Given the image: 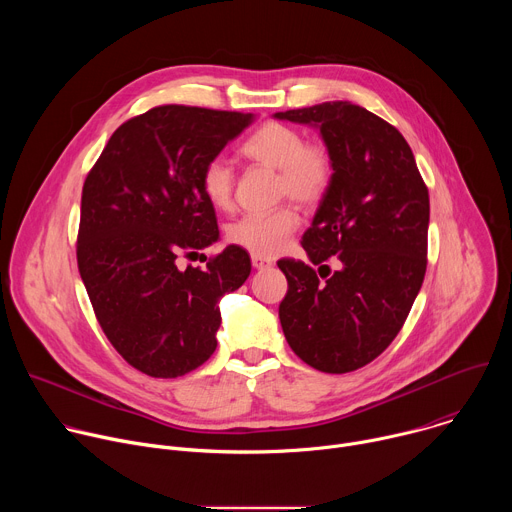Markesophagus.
Here are the masks:
<instances>
[{
  "mask_svg": "<svg viewBox=\"0 0 512 512\" xmlns=\"http://www.w3.org/2000/svg\"><path fill=\"white\" fill-rule=\"evenodd\" d=\"M251 263L255 269H269L273 265V259L263 257V255H251Z\"/></svg>",
  "mask_w": 512,
  "mask_h": 512,
  "instance_id": "1",
  "label": "esophagus"
}]
</instances>
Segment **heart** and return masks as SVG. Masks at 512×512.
I'll list each match as a JSON object with an SVG mask.
<instances>
[{"instance_id": "b5f03b06", "label": "heart", "mask_w": 512, "mask_h": 512, "mask_svg": "<svg viewBox=\"0 0 512 512\" xmlns=\"http://www.w3.org/2000/svg\"><path fill=\"white\" fill-rule=\"evenodd\" d=\"M251 162L279 170L277 190L302 204L318 202L332 182V158L318 143H306L300 129L269 121L253 131L241 148ZM202 194L214 208L233 202L235 176L227 162L212 160L202 170ZM300 227V214L291 206L271 212H249L229 227V239L253 255L271 257L285 249Z\"/></svg>"}]
</instances>
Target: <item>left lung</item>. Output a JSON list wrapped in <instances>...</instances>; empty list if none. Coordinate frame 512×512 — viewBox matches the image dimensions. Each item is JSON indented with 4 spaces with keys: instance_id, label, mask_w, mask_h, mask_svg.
<instances>
[{
    "instance_id": "obj_1",
    "label": "left lung",
    "mask_w": 512,
    "mask_h": 512,
    "mask_svg": "<svg viewBox=\"0 0 512 512\" xmlns=\"http://www.w3.org/2000/svg\"><path fill=\"white\" fill-rule=\"evenodd\" d=\"M310 125L332 158V182L302 247L281 259L287 294L279 320L287 344L310 367L342 375L375 360L399 334L427 265L429 194L405 137L350 101L279 111ZM330 256L339 269L321 263Z\"/></svg>"
}]
</instances>
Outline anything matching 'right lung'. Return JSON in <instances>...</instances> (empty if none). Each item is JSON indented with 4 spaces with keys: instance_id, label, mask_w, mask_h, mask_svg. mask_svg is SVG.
Returning a JSON list of instances; mask_svg holds the SVG:
<instances>
[{
    "instance_id": "1",
    "label": "right lung",
    "mask_w": 512,
    "mask_h": 512,
    "mask_svg": "<svg viewBox=\"0 0 512 512\" xmlns=\"http://www.w3.org/2000/svg\"><path fill=\"white\" fill-rule=\"evenodd\" d=\"M253 121L237 111L150 109L111 135L85 180L79 271L105 336L145 375L176 379L206 362L218 302L251 273L237 245L204 269L182 267L180 257L218 241L202 170Z\"/></svg>"
}]
</instances>
